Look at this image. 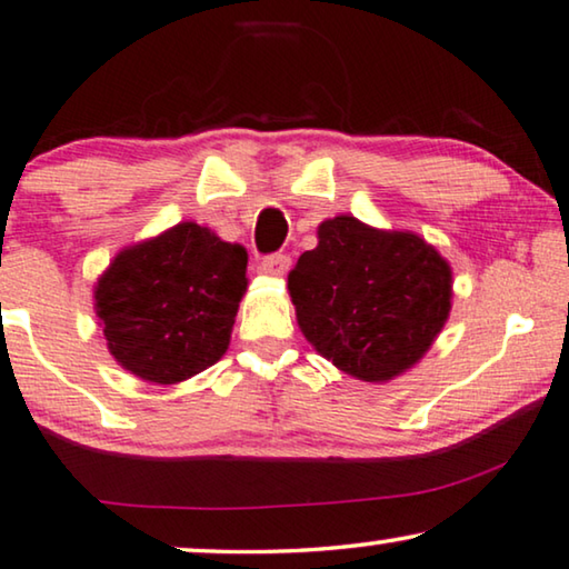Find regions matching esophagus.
I'll list each match as a JSON object with an SVG mask.
<instances>
[{
    "label": "esophagus",
    "instance_id": "obj_1",
    "mask_svg": "<svg viewBox=\"0 0 569 569\" xmlns=\"http://www.w3.org/2000/svg\"><path fill=\"white\" fill-rule=\"evenodd\" d=\"M290 257L287 253H274V257H267L264 261L259 264V274L264 277H284L287 271H290Z\"/></svg>",
    "mask_w": 569,
    "mask_h": 569
}]
</instances>
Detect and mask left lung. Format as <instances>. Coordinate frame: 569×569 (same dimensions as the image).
Returning <instances> with one entry per match:
<instances>
[{
  "label": "left lung",
  "mask_w": 569,
  "mask_h": 569,
  "mask_svg": "<svg viewBox=\"0 0 569 569\" xmlns=\"http://www.w3.org/2000/svg\"><path fill=\"white\" fill-rule=\"evenodd\" d=\"M451 267L413 230H382L353 216L318 226V246L287 274L305 339L361 382L408 372L451 312Z\"/></svg>",
  "instance_id": "obj_1"
}]
</instances>
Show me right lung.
Here are the masks:
<instances>
[{"instance_id": "obj_1", "label": "right lung", "mask_w": 569, "mask_h": 569, "mask_svg": "<svg viewBox=\"0 0 569 569\" xmlns=\"http://www.w3.org/2000/svg\"><path fill=\"white\" fill-rule=\"evenodd\" d=\"M249 253L192 220L114 253L94 282L112 359L151 385H179L223 357Z\"/></svg>"}]
</instances>
